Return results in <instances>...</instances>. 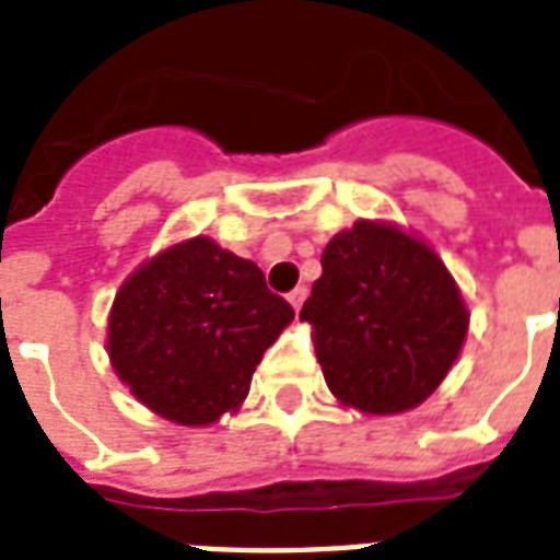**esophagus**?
Segmentation results:
<instances>
[{
	"instance_id": "34e87169",
	"label": "esophagus",
	"mask_w": 560,
	"mask_h": 560,
	"mask_svg": "<svg viewBox=\"0 0 560 560\" xmlns=\"http://www.w3.org/2000/svg\"><path fill=\"white\" fill-rule=\"evenodd\" d=\"M303 301H306V285H298V289H292V292H289V303H292L298 312H301Z\"/></svg>"
}]
</instances>
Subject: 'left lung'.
<instances>
[{"instance_id":"8db88e82","label":"left lung","mask_w":560,"mask_h":560,"mask_svg":"<svg viewBox=\"0 0 560 560\" xmlns=\"http://www.w3.org/2000/svg\"><path fill=\"white\" fill-rule=\"evenodd\" d=\"M301 310L329 392L368 415L415 409L467 336V310L438 254L380 221H357L320 254Z\"/></svg>"}]
</instances>
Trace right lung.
Segmentation results:
<instances>
[{
    "label": "right lung",
    "instance_id": "add662e5",
    "mask_svg": "<svg viewBox=\"0 0 560 560\" xmlns=\"http://www.w3.org/2000/svg\"><path fill=\"white\" fill-rule=\"evenodd\" d=\"M294 318L250 259L207 236L172 245L116 294L107 353L160 418L207 427L236 411L259 359Z\"/></svg>",
    "mask_w": 560,
    "mask_h": 560
}]
</instances>
